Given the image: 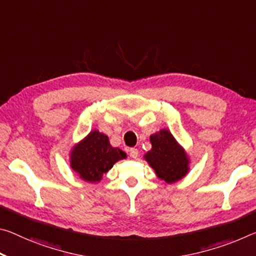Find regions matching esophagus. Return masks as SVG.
Listing matches in <instances>:
<instances>
[{
	"mask_svg": "<svg viewBox=\"0 0 256 256\" xmlns=\"http://www.w3.org/2000/svg\"><path fill=\"white\" fill-rule=\"evenodd\" d=\"M130 156H131L132 158H136L138 156H139V150L136 148H131L130 149Z\"/></svg>",
	"mask_w": 256,
	"mask_h": 256,
	"instance_id": "esophagus-1",
	"label": "esophagus"
}]
</instances>
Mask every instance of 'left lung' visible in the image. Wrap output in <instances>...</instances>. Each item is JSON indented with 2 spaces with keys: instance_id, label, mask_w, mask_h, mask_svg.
<instances>
[{
  "instance_id": "obj_1",
  "label": "left lung",
  "mask_w": 256,
  "mask_h": 256,
  "mask_svg": "<svg viewBox=\"0 0 256 256\" xmlns=\"http://www.w3.org/2000/svg\"><path fill=\"white\" fill-rule=\"evenodd\" d=\"M152 149L144 158L156 176L166 184L181 180L189 172V156L168 130L163 128L150 136Z\"/></svg>"
}]
</instances>
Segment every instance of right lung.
<instances>
[{"label":"right lung","mask_w":256,"mask_h":256,"mask_svg":"<svg viewBox=\"0 0 256 256\" xmlns=\"http://www.w3.org/2000/svg\"><path fill=\"white\" fill-rule=\"evenodd\" d=\"M126 154L114 148L106 134L93 130L72 148L70 154V168L84 181L99 182L116 162L125 160Z\"/></svg>","instance_id":"add662e5"}]
</instances>
